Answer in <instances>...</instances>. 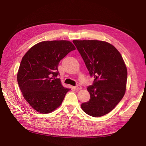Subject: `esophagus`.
I'll return each mask as SVG.
<instances>
[{
	"mask_svg": "<svg viewBox=\"0 0 146 146\" xmlns=\"http://www.w3.org/2000/svg\"><path fill=\"white\" fill-rule=\"evenodd\" d=\"M74 88L76 90H81L82 89V86H80V85H77V86H74Z\"/></svg>",
	"mask_w": 146,
	"mask_h": 146,
	"instance_id": "obj_1",
	"label": "esophagus"
}]
</instances>
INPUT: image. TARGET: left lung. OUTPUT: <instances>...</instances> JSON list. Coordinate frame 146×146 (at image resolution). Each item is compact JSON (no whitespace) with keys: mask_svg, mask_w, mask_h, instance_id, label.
<instances>
[{"mask_svg":"<svg viewBox=\"0 0 146 146\" xmlns=\"http://www.w3.org/2000/svg\"><path fill=\"white\" fill-rule=\"evenodd\" d=\"M85 63L92 85L88 86L90 99L81 105L87 114L105 115L113 110L125 94L127 70L119 52L111 44L98 40H74Z\"/></svg>","mask_w":146,"mask_h":146,"instance_id":"left-lung-1","label":"left lung"}]
</instances>
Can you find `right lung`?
<instances>
[{"mask_svg": "<svg viewBox=\"0 0 146 146\" xmlns=\"http://www.w3.org/2000/svg\"><path fill=\"white\" fill-rule=\"evenodd\" d=\"M76 47L69 41H47L31 47L21 62L17 79L24 99L35 110L48 113L58 108L70 90L61 85L58 66Z\"/></svg>", "mask_w": 146, "mask_h": 146, "instance_id": "obj_1", "label": "right lung"}]
</instances>
